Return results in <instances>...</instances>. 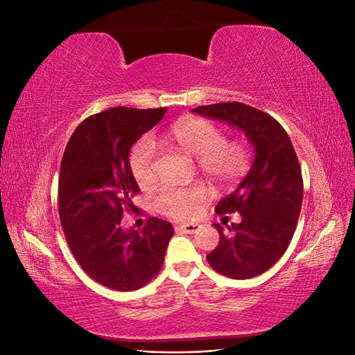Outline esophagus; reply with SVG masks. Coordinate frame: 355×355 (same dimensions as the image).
<instances>
[{
    "mask_svg": "<svg viewBox=\"0 0 355 355\" xmlns=\"http://www.w3.org/2000/svg\"><path fill=\"white\" fill-rule=\"evenodd\" d=\"M200 228H201L200 223H182V225H180V230L184 231V232H188V234H194V232H197Z\"/></svg>",
    "mask_w": 355,
    "mask_h": 355,
    "instance_id": "34e87169",
    "label": "esophagus"
}]
</instances>
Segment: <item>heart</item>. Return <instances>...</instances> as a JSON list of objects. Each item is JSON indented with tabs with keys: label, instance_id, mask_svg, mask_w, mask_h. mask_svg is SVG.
<instances>
[{
	"label": "heart",
	"instance_id": "1",
	"mask_svg": "<svg viewBox=\"0 0 355 355\" xmlns=\"http://www.w3.org/2000/svg\"><path fill=\"white\" fill-rule=\"evenodd\" d=\"M163 141L173 142L196 155L197 166L204 176L214 184L230 187L241 180L252 167L253 148L244 137H223L222 128L207 118L189 116L161 133ZM157 144L145 136L128 155L132 175L137 185L149 187L157 179ZM210 197L202 184L189 187H163L157 194L155 209L171 219L194 218Z\"/></svg>",
	"mask_w": 355,
	"mask_h": 355
}]
</instances>
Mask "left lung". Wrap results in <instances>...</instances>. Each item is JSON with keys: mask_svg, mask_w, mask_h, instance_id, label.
<instances>
[{"mask_svg": "<svg viewBox=\"0 0 355 355\" xmlns=\"http://www.w3.org/2000/svg\"><path fill=\"white\" fill-rule=\"evenodd\" d=\"M192 111L239 127L254 148L249 173L216 206L222 216L239 211L241 222L227 230L214 223L219 244L207 254V262L216 272L235 280L261 275L284 254L296 230L304 180L295 148L283 125L253 106L228 102Z\"/></svg>", "mask_w": 355, "mask_h": 355, "instance_id": "8db88e82", "label": "left lung"}]
</instances>
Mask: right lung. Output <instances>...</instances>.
I'll use <instances>...</instances> for the list:
<instances>
[{"instance_id": "1", "label": "right lung", "mask_w": 355, "mask_h": 355, "mask_svg": "<svg viewBox=\"0 0 355 355\" xmlns=\"http://www.w3.org/2000/svg\"><path fill=\"white\" fill-rule=\"evenodd\" d=\"M166 111L115 106L90 115L62 157L58 207L67 243L85 274L118 292L141 288L158 275L175 232L158 218L141 231L121 227L141 192L128 164L130 148Z\"/></svg>"}]
</instances>
